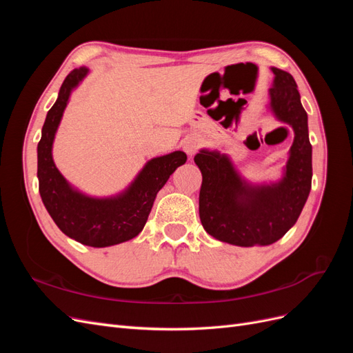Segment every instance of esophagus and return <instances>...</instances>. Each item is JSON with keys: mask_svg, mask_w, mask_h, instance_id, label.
Wrapping results in <instances>:
<instances>
[{"mask_svg": "<svg viewBox=\"0 0 353 353\" xmlns=\"http://www.w3.org/2000/svg\"><path fill=\"white\" fill-rule=\"evenodd\" d=\"M199 147H200V143H199V140H197L196 137H188V138H185L184 143H183L184 152H185L190 157H193V156L197 153Z\"/></svg>", "mask_w": 353, "mask_h": 353, "instance_id": "1", "label": "esophagus"}]
</instances>
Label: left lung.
Listing matches in <instances>:
<instances>
[{
  "label": "left lung",
  "mask_w": 353,
  "mask_h": 353,
  "mask_svg": "<svg viewBox=\"0 0 353 353\" xmlns=\"http://www.w3.org/2000/svg\"><path fill=\"white\" fill-rule=\"evenodd\" d=\"M271 70L270 110L294 132L283 176L275 183L252 184L225 153L201 148L194 156L203 176L199 196L203 228L216 240L241 248L280 240L301 215L312 184V145L301 94L290 73Z\"/></svg>",
  "instance_id": "8db88e82"
}]
</instances>
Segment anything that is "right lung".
<instances>
[{
	"mask_svg": "<svg viewBox=\"0 0 353 353\" xmlns=\"http://www.w3.org/2000/svg\"><path fill=\"white\" fill-rule=\"evenodd\" d=\"M88 73L87 68L73 69L47 113L38 143L39 194L50 216L68 237L91 248H109L143 231L160 188L187 162V154L178 150L153 157L132 183L114 196L92 197L72 187L52 160V143L72 91Z\"/></svg>",
	"mask_w": 353,
	"mask_h": 353,
	"instance_id": "obj_1",
	"label": "right lung"
}]
</instances>
